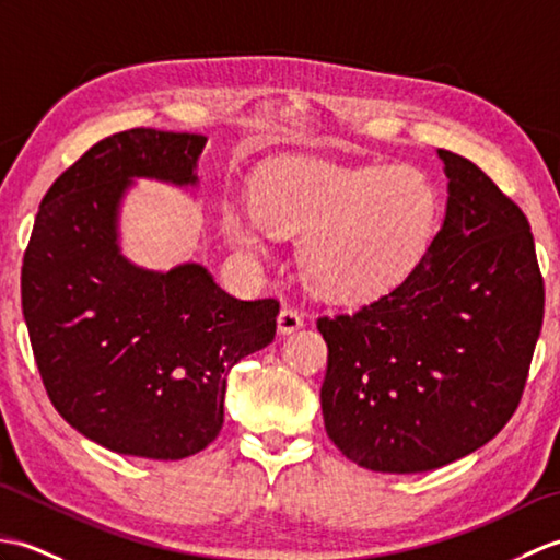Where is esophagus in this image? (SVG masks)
<instances>
[{"instance_id":"34e87169","label":"esophagus","mask_w":560,"mask_h":560,"mask_svg":"<svg viewBox=\"0 0 560 560\" xmlns=\"http://www.w3.org/2000/svg\"><path fill=\"white\" fill-rule=\"evenodd\" d=\"M279 335H293V331H299L303 327V315L295 311V307H283L279 313Z\"/></svg>"}]
</instances>
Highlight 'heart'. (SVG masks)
Returning <instances> with one entry per match:
<instances>
[{"label":"heart","instance_id":"heart-1","mask_svg":"<svg viewBox=\"0 0 560 560\" xmlns=\"http://www.w3.org/2000/svg\"><path fill=\"white\" fill-rule=\"evenodd\" d=\"M253 213L229 211L225 233L257 249L265 233L300 237L305 287L337 303L383 295L409 277L440 229V192L416 165L291 159L261 171Z\"/></svg>","mask_w":560,"mask_h":560}]
</instances>
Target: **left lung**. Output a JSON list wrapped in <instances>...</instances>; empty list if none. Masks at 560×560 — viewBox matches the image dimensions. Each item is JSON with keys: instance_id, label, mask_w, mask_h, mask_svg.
I'll return each instance as SVG.
<instances>
[{"instance_id": "1", "label": "left lung", "mask_w": 560, "mask_h": 560, "mask_svg": "<svg viewBox=\"0 0 560 560\" xmlns=\"http://www.w3.org/2000/svg\"><path fill=\"white\" fill-rule=\"evenodd\" d=\"M438 159L447 207L421 265L353 315L317 319L327 435L373 471H431L501 433L541 331L527 217L471 161Z\"/></svg>"}]
</instances>
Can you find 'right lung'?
I'll use <instances>...</instances> for the list:
<instances>
[{
	"label": "right lung",
	"mask_w": 560,
	"mask_h": 560,
	"mask_svg": "<svg viewBox=\"0 0 560 560\" xmlns=\"http://www.w3.org/2000/svg\"><path fill=\"white\" fill-rule=\"evenodd\" d=\"M207 137L129 129L91 147L40 201L21 269L35 363L59 416L120 455L183 459L223 425L225 380L277 335L279 303L237 301L207 267L129 261L135 180L197 187Z\"/></svg>",
	"instance_id": "obj_1"
}]
</instances>
